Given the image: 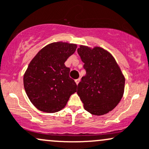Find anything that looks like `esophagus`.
I'll return each mask as SVG.
<instances>
[{
	"label": "esophagus",
	"mask_w": 149,
	"mask_h": 149,
	"mask_svg": "<svg viewBox=\"0 0 149 149\" xmlns=\"http://www.w3.org/2000/svg\"><path fill=\"white\" fill-rule=\"evenodd\" d=\"M80 81H81V79H76V81H76V84H77V85H78V84H79Z\"/></svg>",
	"instance_id": "obj_1"
}]
</instances>
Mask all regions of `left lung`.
<instances>
[{
	"label": "left lung",
	"instance_id": "obj_1",
	"mask_svg": "<svg viewBox=\"0 0 149 149\" xmlns=\"http://www.w3.org/2000/svg\"><path fill=\"white\" fill-rule=\"evenodd\" d=\"M86 71L77 93L90 113L101 116L112 111L123 95L125 78L113 56L100 47L77 49Z\"/></svg>",
	"mask_w": 149,
	"mask_h": 149
}]
</instances>
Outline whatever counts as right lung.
<instances>
[{"instance_id":"1","label":"right lung","mask_w":149,"mask_h":149,"mask_svg":"<svg viewBox=\"0 0 149 149\" xmlns=\"http://www.w3.org/2000/svg\"><path fill=\"white\" fill-rule=\"evenodd\" d=\"M77 46L57 42L47 45L33 58L23 76L25 91L38 110L55 113L63 109L77 85L64 63Z\"/></svg>"}]
</instances>
